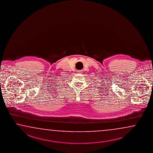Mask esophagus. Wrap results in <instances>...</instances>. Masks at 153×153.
Segmentation results:
<instances>
[{"instance_id": "obj_1", "label": "esophagus", "mask_w": 153, "mask_h": 153, "mask_svg": "<svg viewBox=\"0 0 153 153\" xmlns=\"http://www.w3.org/2000/svg\"><path fill=\"white\" fill-rule=\"evenodd\" d=\"M79 73H82V72H81L82 71H79Z\"/></svg>"}]
</instances>
